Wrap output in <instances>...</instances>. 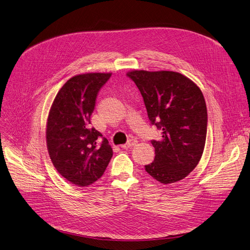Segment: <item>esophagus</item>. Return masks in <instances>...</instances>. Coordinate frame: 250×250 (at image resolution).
Returning <instances> with one entry per match:
<instances>
[{
    "label": "esophagus",
    "instance_id": "obj_1",
    "mask_svg": "<svg viewBox=\"0 0 250 250\" xmlns=\"http://www.w3.org/2000/svg\"><path fill=\"white\" fill-rule=\"evenodd\" d=\"M136 144H137V141H136V139L132 138V139H130V141H128V143H127V144L122 145V146H121V147H122V148H128V147H130V146H135Z\"/></svg>",
    "mask_w": 250,
    "mask_h": 250
}]
</instances>
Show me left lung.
I'll use <instances>...</instances> for the list:
<instances>
[{
	"instance_id": "8db88e82",
	"label": "left lung",
	"mask_w": 250,
	"mask_h": 250,
	"mask_svg": "<svg viewBox=\"0 0 250 250\" xmlns=\"http://www.w3.org/2000/svg\"><path fill=\"white\" fill-rule=\"evenodd\" d=\"M127 76L141 91L147 117L162 130L153 163L146 171L167 185L191 173L202 157L207 133V108L202 91L188 77L171 71L133 69Z\"/></svg>"
}]
</instances>
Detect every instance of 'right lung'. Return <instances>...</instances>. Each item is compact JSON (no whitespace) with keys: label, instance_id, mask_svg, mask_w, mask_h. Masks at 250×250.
Listing matches in <instances>:
<instances>
[{"label":"right lung","instance_id":"right-lung-1","mask_svg":"<svg viewBox=\"0 0 250 250\" xmlns=\"http://www.w3.org/2000/svg\"><path fill=\"white\" fill-rule=\"evenodd\" d=\"M111 73L77 75L65 82L50 107L46 143L50 159L69 183L88 187L101 178L113 149L103 134L89 128L97 93Z\"/></svg>","mask_w":250,"mask_h":250}]
</instances>
